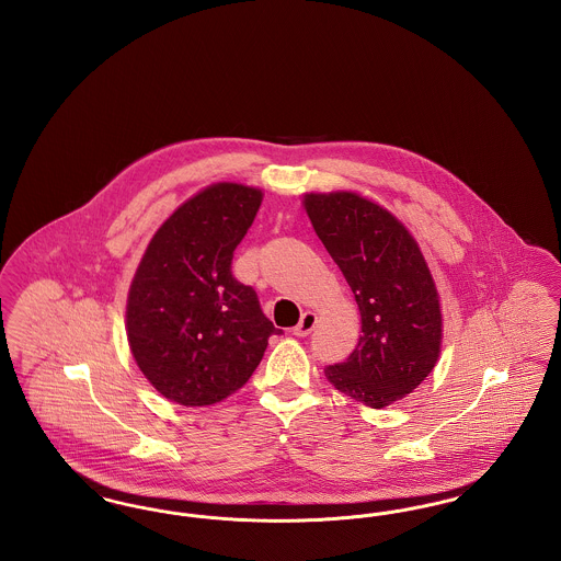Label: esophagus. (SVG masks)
Returning a JSON list of instances; mask_svg holds the SVG:
<instances>
[{
  "mask_svg": "<svg viewBox=\"0 0 561 561\" xmlns=\"http://www.w3.org/2000/svg\"><path fill=\"white\" fill-rule=\"evenodd\" d=\"M316 323H318V316H316L313 311H305L300 321L293 328L294 336H307V334H311V330L316 328Z\"/></svg>",
  "mask_w": 561,
  "mask_h": 561,
  "instance_id": "1",
  "label": "esophagus"
}]
</instances>
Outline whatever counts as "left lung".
Here are the masks:
<instances>
[{
  "label": "left lung",
  "mask_w": 561,
  "mask_h": 561,
  "mask_svg": "<svg viewBox=\"0 0 561 561\" xmlns=\"http://www.w3.org/2000/svg\"><path fill=\"white\" fill-rule=\"evenodd\" d=\"M302 208L355 296L362 334L325 378L370 408L412 393L435 368L444 320L419 241L396 214L355 191L305 193Z\"/></svg>",
  "instance_id": "left-lung-1"
}]
</instances>
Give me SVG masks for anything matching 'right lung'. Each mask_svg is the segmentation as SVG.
<instances>
[{"mask_svg":"<svg viewBox=\"0 0 561 561\" xmlns=\"http://www.w3.org/2000/svg\"><path fill=\"white\" fill-rule=\"evenodd\" d=\"M261 204L263 188L214 183L147 243L128 290L126 334L136 366L165 400L187 408L227 400L279 332L231 273Z\"/></svg>","mask_w":561,"mask_h":561,"instance_id":"1","label":"right lung"}]
</instances>
